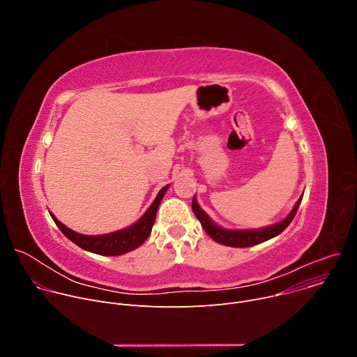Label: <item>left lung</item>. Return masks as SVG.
<instances>
[{
  "label": "left lung",
  "instance_id": "obj_1",
  "mask_svg": "<svg viewBox=\"0 0 357 357\" xmlns=\"http://www.w3.org/2000/svg\"><path fill=\"white\" fill-rule=\"evenodd\" d=\"M302 196L296 200L294 209L291 211V213L281 222L263 227V229H252V230H229V229H223L220 226H218L206 213L205 211H202V208L199 206V203L196 200V197L193 196L192 200V209L195 216L197 218V220L200 222L202 227L205 229V231L218 243L225 244V245H230V247H251L260 244L263 241H267L275 236H278L280 233H282L288 225L292 222V219L296 215V211L301 205Z\"/></svg>",
  "mask_w": 357,
  "mask_h": 357
}]
</instances>
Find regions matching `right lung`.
<instances>
[{
  "label": "right lung",
  "instance_id": "add662e5",
  "mask_svg": "<svg viewBox=\"0 0 357 357\" xmlns=\"http://www.w3.org/2000/svg\"><path fill=\"white\" fill-rule=\"evenodd\" d=\"M168 188H169V185L164 186L158 192L155 200L151 203V206L148 208V211L142 215V218L138 222H135L134 225H131L127 229L107 233V234L87 236V234L76 233L72 229H69L68 226H65L62 222H59L54 213H50V212L49 213H50V218H52L54 222L56 223V226L61 229V231L80 248L94 252V254H100V256H121V254L135 250L148 238V236L151 234L152 226H154L160 203H161L165 192L168 190Z\"/></svg>",
  "mask_w": 357,
  "mask_h": 357
}]
</instances>
